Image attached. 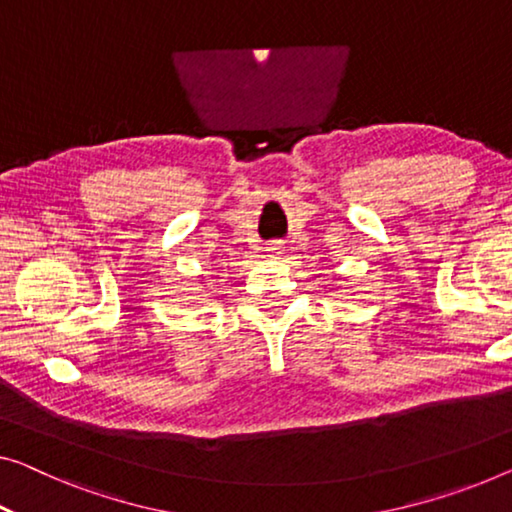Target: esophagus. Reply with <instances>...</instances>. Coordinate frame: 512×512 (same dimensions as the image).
<instances>
[{
  "mask_svg": "<svg viewBox=\"0 0 512 512\" xmlns=\"http://www.w3.org/2000/svg\"><path fill=\"white\" fill-rule=\"evenodd\" d=\"M266 255H269V257L282 255V246H280V243H269V246H266Z\"/></svg>",
  "mask_w": 512,
  "mask_h": 512,
  "instance_id": "1",
  "label": "esophagus"
}]
</instances>
